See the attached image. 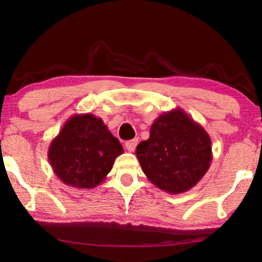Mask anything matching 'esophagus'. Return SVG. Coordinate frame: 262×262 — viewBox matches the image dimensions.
Wrapping results in <instances>:
<instances>
[{"label": "esophagus", "mask_w": 262, "mask_h": 262, "mask_svg": "<svg viewBox=\"0 0 262 262\" xmlns=\"http://www.w3.org/2000/svg\"><path fill=\"white\" fill-rule=\"evenodd\" d=\"M137 143H138V140L137 138H134V140H130V141H128V142H126V148L128 149V151L129 152H134L135 151V148H136V146H137Z\"/></svg>", "instance_id": "1"}]
</instances>
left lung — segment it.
<instances>
[{"mask_svg":"<svg viewBox=\"0 0 262 262\" xmlns=\"http://www.w3.org/2000/svg\"><path fill=\"white\" fill-rule=\"evenodd\" d=\"M136 157L153 185L168 193H182L208 171L211 141L202 125L177 108L154 120L148 140L138 144Z\"/></svg>","mask_w":262,"mask_h":262,"instance_id":"1","label":"left lung"}]
</instances>
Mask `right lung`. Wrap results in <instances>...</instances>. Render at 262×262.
Returning <instances> with one entry per match:
<instances>
[{
  "label": "right lung",
  "mask_w": 262,
  "mask_h": 262,
  "mask_svg": "<svg viewBox=\"0 0 262 262\" xmlns=\"http://www.w3.org/2000/svg\"><path fill=\"white\" fill-rule=\"evenodd\" d=\"M122 153V145L101 118L81 114L72 116L52 141L48 161L65 185L93 189L105 179Z\"/></svg>",
  "instance_id": "right-lung-1"
}]
</instances>
